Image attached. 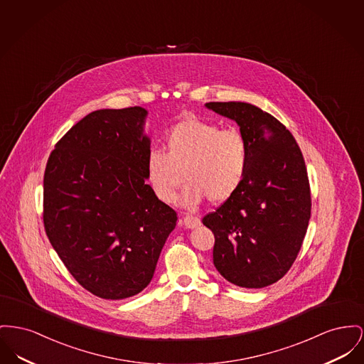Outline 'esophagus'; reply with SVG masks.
Wrapping results in <instances>:
<instances>
[{"label": "esophagus", "mask_w": 364, "mask_h": 364, "mask_svg": "<svg viewBox=\"0 0 364 364\" xmlns=\"http://www.w3.org/2000/svg\"><path fill=\"white\" fill-rule=\"evenodd\" d=\"M180 223H181L186 228H195V227L200 225V218L196 217V215L187 214V215H184V217L180 220Z\"/></svg>", "instance_id": "obj_1"}]
</instances>
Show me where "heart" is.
<instances>
[{
	"label": "heart",
	"instance_id": "b5f03b06",
	"mask_svg": "<svg viewBox=\"0 0 364 364\" xmlns=\"http://www.w3.org/2000/svg\"><path fill=\"white\" fill-rule=\"evenodd\" d=\"M165 149L149 152L146 169L152 191L166 203L174 200L184 178L188 183L181 196L186 206L193 208L203 198L223 203L240 188L249 169L250 150L242 132L199 118L171 127Z\"/></svg>",
	"mask_w": 364,
	"mask_h": 364
}]
</instances>
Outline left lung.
Here are the masks:
<instances>
[{
	"label": "left lung",
	"instance_id": "8db88e82",
	"mask_svg": "<svg viewBox=\"0 0 364 364\" xmlns=\"http://www.w3.org/2000/svg\"><path fill=\"white\" fill-rule=\"evenodd\" d=\"M206 107L234 119L250 150L240 188L202 220L213 232L214 267L232 284L261 289L289 272L306 234L312 203L305 161L289 129L261 108Z\"/></svg>",
	"mask_w": 364,
	"mask_h": 364
}]
</instances>
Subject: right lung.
Listing matches in <instances>:
<instances>
[{
    "instance_id": "obj_1",
    "label": "right lung",
    "mask_w": 364,
    "mask_h": 364,
    "mask_svg": "<svg viewBox=\"0 0 364 364\" xmlns=\"http://www.w3.org/2000/svg\"><path fill=\"white\" fill-rule=\"evenodd\" d=\"M141 107L97 109L70 129L43 174V227L65 268L100 299L144 290L177 214L149 184Z\"/></svg>"
}]
</instances>
